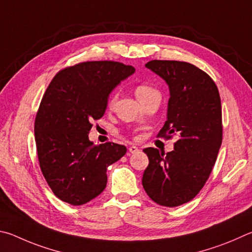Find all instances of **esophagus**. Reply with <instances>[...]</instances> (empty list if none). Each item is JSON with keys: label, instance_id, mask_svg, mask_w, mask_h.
Segmentation results:
<instances>
[{"label": "esophagus", "instance_id": "1", "mask_svg": "<svg viewBox=\"0 0 252 252\" xmlns=\"http://www.w3.org/2000/svg\"><path fill=\"white\" fill-rule=\"evenodd\" d=\"M128 151H129L131 154H135V153H137V152L139 151V149H138V147H136V146H134V145H133V146H130V147L128 148Z\"/></svg>", "mask_w": 252, "mask_h": 252}]
</instances>
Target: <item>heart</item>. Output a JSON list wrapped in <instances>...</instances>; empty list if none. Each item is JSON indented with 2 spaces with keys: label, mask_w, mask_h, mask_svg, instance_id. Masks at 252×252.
Returning <instances> with one entry per match:
<instances>
[{
  "label": "heart",
  "mask_w": 252,
  "mask_h": 252,
  "mask_svg": "<svg viewBox=\"0 0 252 252\" xmlns=\"http://www.w3.org/2000/svg\"><path fill=\"white\" fill-rule=\"evenodd\" d=\"M156 92L157 91L155 90V88H153L149 85H145V84H140V85L136 86V88H135V95H136V97H137V99L139 101H142L143 99L146 98V97L154 94V93H156ZM114 99H115V96L112 97V99H110L109 103L112 104Z\"/></svg>",
  "instance_id": "b5f03b06"
}]
</instances>
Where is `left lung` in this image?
Segmentation results:
<instances>
[{
	"label": "left lung",
	"mask_w": 252,
	"mask_h": 252,
	"mask_svg": "<svg viewBox=\"0 0 252 252\" xmlns=\"http://www.w3.org/2000/svg\"><path fill=\"white\" fill-rule=\"evenodd\" d=\"M167 83V121L158 136L177 135L174 151L144 149L149 164L143 187L151 199L177 207L193 199L209 178L222 142L221 100L208 74L179 61L154 60L145 65Z\"/></svg>",
	"instance_id": "1"
}]
</instances>
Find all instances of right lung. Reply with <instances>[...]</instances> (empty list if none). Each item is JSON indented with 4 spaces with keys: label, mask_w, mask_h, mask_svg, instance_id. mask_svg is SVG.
Listing matches in <instances>:
<instances>
[{
    "label": "right lung",
    "mask_w": 252,
    "mask_h": 252,
    "mask_svg": "<svg viewBox=\"0 0 252 252\" xmlns=\"http://www.w3.org/2000/svg\"><path fill=\"white\" fill-rule=\"evenodd\" d=\"M134 72L119 62H84L60 70L44 93L35 143L42 174L61 200L79 206L94 199L107 184V167L126 154L124 145H94L88 134L110 92Z\"/></svg>",
    "instance_id": "1"
}]
</instances>
